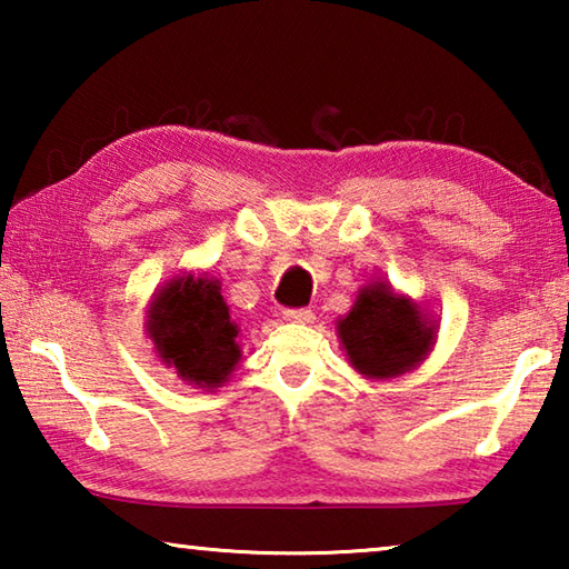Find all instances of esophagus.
Segmentation results:
<instances>
[{
    "mask_svg": "<svg viewBox=\"0 0 569 569\" xmlns=\"http://www.w3.org/2000/svg\"><path fill=\"white\" fill-rule=\"evenodd\" d=\"M283 319L291 323H311L313 313L308 308H288V311H283Z\"/></svg>",
    "mask_w": 569,
    "mask_h": 569,
    "instance_id": "esophagus-1",
    "label": "esophagus"
}]
</instances>
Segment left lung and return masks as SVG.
<instances>
[{
	"label": "left lung",
	"mask_w": 569,
	"mask_h": 569,
	"mask_svg": "<svg viewBox=\"0 0 569 569\" xmlns=\"http://www.w3.org/2000/svg\"><path fill=\"white\" fill-rule=\"evenodd\" d=\"M336 329L349 363L361 377L377 381L417 369L437 339V323L427 319L421 306L393 293L383 281L363 286Z\"/></svg>",
	"instance_id": "1"
}]
</instances>
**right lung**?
<instances>
[{
    "mask_svg": "<svg viewBox=\"0 0 569 569\" xmlns=\"http://www.w3.org/2000/svg\"><path fill=\"white\" fill-rule=\"evenodd\" d=\"M146 326L158 359L198 389L223 387L240 361L238 323L216 278H172L152 296Z\"/></svg>",
    "mask_w": 569,
    "mask_h": 569,
    "instance_id": "1",
    "label": "right lung"
}]
</instances>
